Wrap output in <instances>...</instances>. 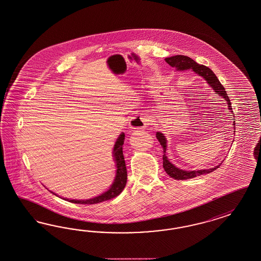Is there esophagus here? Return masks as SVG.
Masks as SVG:
<instances>
[{
    "mask_svg": "<svg viewBox=\"0 0 261 261\" xmlns=\"http://www.w3.org/2000/svg\"><path fill=\"white\" fill-rule=\"evenodd\" d=\"M149 123V118L144 114L138 115L130 120L129 126L131 129H144Z\"/></svg>",
    "mask_w": 261,
    "mask_h": 261,
    "instance_id": "obj_1",
    "label": "esophagus"
}]
</instances>
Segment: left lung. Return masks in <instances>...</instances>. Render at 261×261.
<instances>
[{
    "label": "left lung",
    "instance_id": "obj_1",
    "mask_svg": "<svg viewBox=\"0 0 261 261\" xmlns=\"http://www.w3.org/2000/svg\"><path fill=\"white\" fill-rule=\"evenodd\" d=\"M165 61L169 63L172 67H175L177 70H185V69H190L192 68L196 73H198V75L202 76L207 83L213 88V90H215L216 92L221 95L223 98H225L227 101V105H228V110H232L231 108V102L229 100V97L225 91V88L223 87V85L221 84V82L219 81V79L217 78L214 72L212 71L209 67H207L205 65L202 64H198L196 63L194 60H192L189 57L187 56H183V55H176V56H172L170 58H166ZM233 125H235L234 122ZM156 138L159 141V143L161 144L163 147V151L166 153V147H167V141L166 138L164 137L162 133H157L156 134ZM163 167L164 170L166 172L174 179L183 180L189 179V178H193L196 177L198 175H202V174H206V173H210L212 171H216L220 165H218L215 168L213 169H209V170H200V171H182L180 169H177L176 167H174L171 164L166 154L163 155Z\"/></svg>",
    "mask_w": 261,
    "mask_h": 261
}]
</instances>
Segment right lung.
Instances as JSON below:
<instances>
[{
  "label": "right lung",
  "mask_w": 261,
  "mask_h": 261,
  "mask_svg": "<svg viewBox=\"0 0 261 261\" xmlns=\"http://www.w3.org/2000/svg\"><path fill=\"white\" fill-rule=\"evenodd\" d=\"M124 138H125L124 133H121L118 137L117 143L114 147V156H115V161L117 163V170L116 179L114 181L113 185L111 186V188L107 192H105L104 194H102L101 196L91 198V199H87V200L67 199V200H69L73 203H79V204H94V203L106 201L111 198H116L123 191L125 187L126 182H127V170H126L124 156L122 152V145L124 143Z\"/></svg>",
  "instance_id": "obj_1"
}]
</instances>
